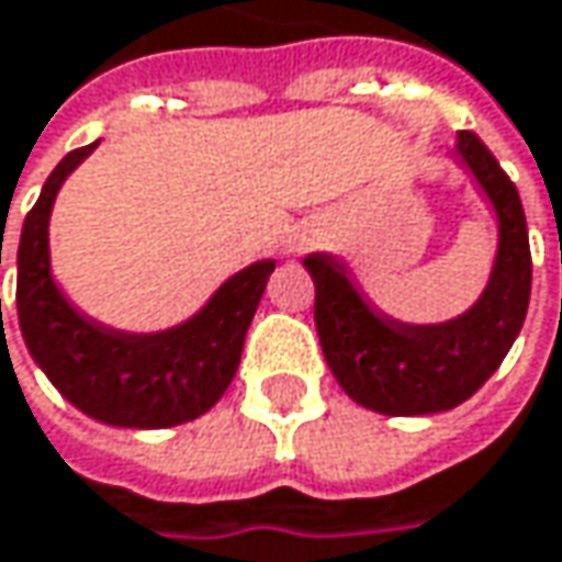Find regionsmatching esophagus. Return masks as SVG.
Returning <instances> with one entry per match:
<instances>
[{"instance_id": "34e87169", "label": "esophagus", "mask_w": 562, "mask_h": 562, "mask_svg": "<svg viewBox=\"0 0 562 562\" xmlns=\"http://www.w3.org/2000/svg\"><path fill=\"white\" fill-rule=\"evenodd\" d=\"M323 243V233L316 229V226H301V229H294V236H291V251H304V248H314Z\"/></svg>"}]
</instances>
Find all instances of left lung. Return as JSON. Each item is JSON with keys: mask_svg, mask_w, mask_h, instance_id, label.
I'll return each mask as SVG.
<instances>
[{"mask_svg": "<svg viewBox=\"0 0 562 562\" xmlns=\"http://www.w3.org/2000/svg\"><path fill=\"white\" fill-rule=\"evenodd\" d=\"M457 155L498 220L488 284L465 314L443 323H397L362 301L336 255L304 258L316 284L314 319L329 372L356 404L387 417H424L462 404L495 375L525 326L530 246L518 187L479 135L459 132Z\"/></svg>", "mask_w": 562, "mask_h": 562, "instance_id": "1", "label": "left lung"}]
</instances>
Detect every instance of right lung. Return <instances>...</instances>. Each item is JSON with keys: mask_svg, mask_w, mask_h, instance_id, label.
<instances>
[{"mask_svg": "<svg viewBox=\"0 0 562 562\" xmlns=\"http://www.w3.org/2000/svg\"><path fill=\"white\" fill-rule=\"evenodd\" d=\"M97 145L70 151L25 216L15 284L19 326L37 369L87 417L125 430H165L206 414L236 379L248 323L274 261L261 258L236 271L196 314L168 329L128 333L83 316L50 274L47 226L64 180Z\"/></svg>", "mask_w": 562, "mask_h": 562, "instance_id": "obj_1", "label": "right lung"}]
</instances>
